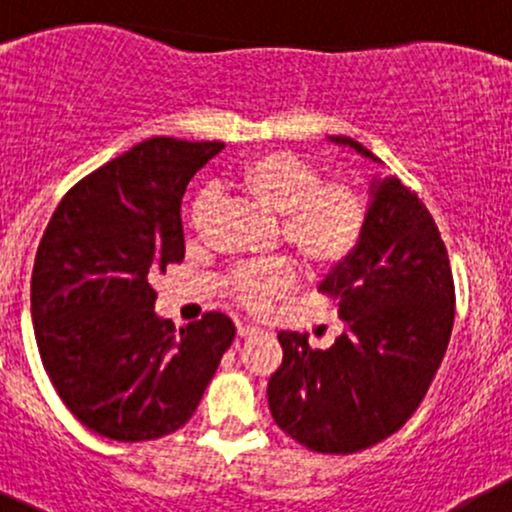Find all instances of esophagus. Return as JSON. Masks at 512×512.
Instances as JSON below:
<instances>
[{
  "mask_svg": "<svg viewBox=\"0 0 512 512\" xmlns=\"http://www.w3.org/2000/svg\"><path fill=\"white\" fill-rule=\"evenodd\" d=\"M257 332H260V327H255V325H238V337L240 339H248Z\"/></svg>",
  "mask_w": 512,
  "mask_h": 512,
  "instance_id": "esophagus-1",
  "label": "esophagus"
}]
</instances>
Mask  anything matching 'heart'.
Wrapping results in <instances>:
<instances>
[{"instance_id": "1", "label": "heart", "mask_w": 512, "mask_h": 512, "mask_svg": "<svg viewBox=\"0 0 512 512\" xmlns=\"http://www.w3.org/2000/svg\"><path fill=\"white\" fill-rule=\"evenodd\" d=\"M231 190L279 214V233L308 269L337 267L354 252L368 219V197L351 180H322L313 161L293 151L252 156L233 173ZM211 199L199 195L187 207L192 233L207 228ZM296 272L286 262L252 264L228 279V291L248 310L269 308L293 289Z\"/></svg>"}]
</instances>
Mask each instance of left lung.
<instances>
[{
    "instance_id": "left-lung-1",
    "label": "left lung",
    "mask_w": 512,
    "mask_h": 512,
    "mask_svg": "<svg viewBox=\"0 0 512 512\" xmlns=\"http://www.w3.org/2000/svg\"><path fill=\"white\" fill-rule=\"evenodd\" d=\"M358 154L373 151L332 137ZM361 240L327 274L346 332L327 351L308 334L279 332L284 361L269 378L276 426L322 455H351L390 438L424 402L448 349L455 281L426 204L397 178L370 187Z\"/></svg>"
}]
</instances>
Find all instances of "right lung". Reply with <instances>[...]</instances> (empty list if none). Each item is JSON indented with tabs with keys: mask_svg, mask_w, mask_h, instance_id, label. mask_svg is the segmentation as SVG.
<instances>
[{
	"mask_svg": "<svg viewBox=\"0 0 512 512\" xmlns=\"http://www.w3.org/2000/svg\"><path fill=\"white\" fill-rule=\"evenodd\" d=\"M221 142L151 137L79 180L45 228L31 276L40 358L67 409L98 436L178 431L236 337L221 313L180 327L154 313L149 276L182 262L180 202Z\"/></svg>",
	"mask_w": 512,
	"mask_h": 512,
	"instance_id": "add662e5",
	"label": "right lung"
}]
</instances>
